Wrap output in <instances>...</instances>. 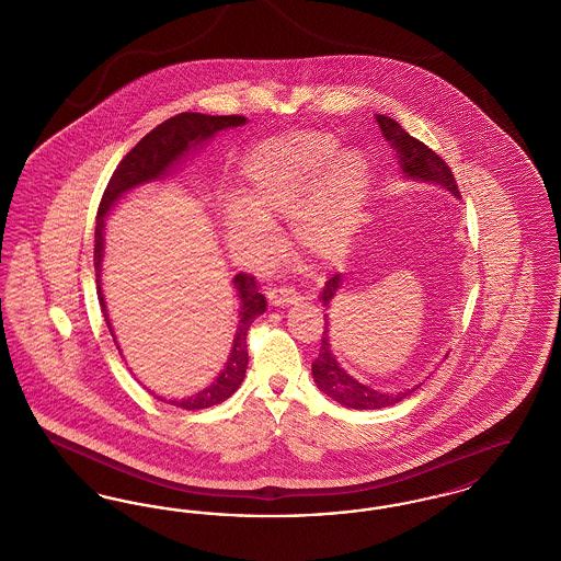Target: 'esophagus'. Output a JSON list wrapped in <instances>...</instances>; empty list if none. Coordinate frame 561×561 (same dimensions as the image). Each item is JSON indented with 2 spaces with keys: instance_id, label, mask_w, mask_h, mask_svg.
Segmentation results:
<instances>
[{
  "instance_id": "34e87169",
  "label": "esophagus",
  "mask_w": 561,
  "mask_h": 561,
  "mask_svg": "<svg viewBox=\"0 0 561 561\" xmlns=\"http://www.w3.org/2000/svg\"><path fill=\"white\" fill-rule=\"evenodd\" d=\"M268 302L273 307H288L300 300L298 293L290 288V286H279V288H271L267 293Z\"/></svg>"
}]
</instances>
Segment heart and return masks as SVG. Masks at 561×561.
<instances>
[{"label":"heart","instance_id":"b5f03b06","mask_svg":"<svg viewBox=\"0 0 561 561\" xmlns=\"http://www.w3.org/2000/svg\"><path fill=\"white\" fill-rule=\"evenodd\" d=\"M336 153L339 140L328 133L284 134L259 142L243 161V202L225 210L229 248L250 259L271 252L268 218L288 213L328 167L312 193L295 203L293 238L323 261L345 252L370 185V163L362 151Z\"/></svg>","mask_w":561,"mask_h":561}]
</instances>
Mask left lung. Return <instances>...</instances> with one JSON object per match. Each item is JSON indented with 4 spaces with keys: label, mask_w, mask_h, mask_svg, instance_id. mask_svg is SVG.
<instances>
[{
    "label": "left lung",
    "mask_w": 561,
    "mask_h": 561,
    "mask_svg": "<svg viewBox=\"0 0 561 561\" xmlns=\"http://www.w3.org/2000/svg\"><path fill=\"white\" fill-rule=\"evenodd\" d=\"M376 122L380 126V133L385 136V140L391 145V149L396 151V158L401 165L403 176L414 179V181H425L433 185H442L448 188L458 197V187L454 181L453 170L446 165V161L442 160L433 149H428L425 142H421L419 138L410 136L401 128L400 124L387 115H376ZM343 286V275L336 273L332 275L323 290H321V302L323 307H330L334 296L339 294ZM325 328L321 334V347L318 359L311 364V374L313 380L318 382L321 393H325L328 398H332L347 408L353 410H378V408H387L393 405L398 401L408 398L414 389H419L421 385H416L412 391H400V393H382L376 391L373 387L359 382L357 378H353L351 374L339 364L336 355L332 353L330 347V321L323 316Z\"/></svg>",
    "instance_id": "obj_1"
}]
</instances>
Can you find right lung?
Returning <instances> with one entry per match:
<instances>
[{
  "mask_svg": "<svg viewBox=\"0 0 561 561\" xmlns=\"http://www.w3.org/2000/svg\"><path fill=\"white\" fill-rule=\"evenodd\" d=\"M245 124V117L241 115H204V113H179L170 119H165L158 128H153L147 136H142L133 151L119 161L115 168L107 188L103 193L101 206H99V220L94 231V268H96V290L101 311L107 321L108 332L115 341L111 321H108L105 294L101 288V271H103V250H105V216L115 204L133 188L140 187L145 183H153L165 179L179 161L185 160L193 149L210 140L214 134L227 128H238ZM233 286L240 296V325L236 330L231 355L222 368V373L216 376L210 387L204 391L185 398V400H170L168 403L183 408V410H202L210 408L220 401L231 398L240 389L241 380L248 368V330L252 321L265 313L267 300L259 293V286L252 275L238 273L233 277ZM161 400V398H158ZM163 401V400H161Z\"/></svg>",
  "mask_w": 561,
  "mask_h": 561,
  "instance_id": "add662e5",
  "label": "right lung"
}]
</instances>
